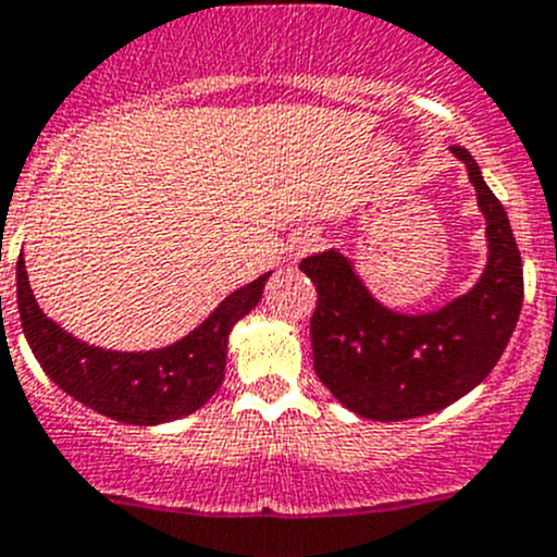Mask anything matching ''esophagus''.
Wrapping results in <instances>:
<instances>
[{
    "label": "esophagus",
    "mask_w": 557,
    "mask_h": 557,
    "mask_svg": "<svg viewBox=\"0 0 557 557\" xmlns=\"http://www.w3.org/2000/svg\"><path fill=\"white\" fill-rule=\"evenodd\" d=\"M318 243H320L318 234H312V232L298 234V237L293 239V253H295V257H306V253L318 248Z\"/></svg>",
    "instance_id": "34e87169"
}]
</instances>
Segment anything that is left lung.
<instances>
[{
    "label": "left lung",
    "instance_id": "obj_1",
    "mask_svg": "<svg viewBox=\"0 0 557 557\" xmlns=\"http://www.w3.org/2000/svg\"><path fill=\"white\" fill-rule=\"evenodd\" d=\"M453 154L467 165L488 234V264L467 295L408 318L372 298L339 251L300 262L318 289L314 372L367 420L400 422L447 408L486 379L517 329L524 278L511 223L472 154L461 146Z\"/></svg>",
    "mask_w": 557,
    "mask_h": 557
}]
</instances>
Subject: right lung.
Listing matches in <instances>:
<instances>
[{"label":"right lung","mask_w":557,"mask_h":557,"mask_svg":"<svg viewBox=\"0 0 557 557\" xmlns=\"http://www.w3.org/2000/svg\"><path fill=\"white\" fill-rule=\"evenodd\" d=\"M268 273L228 295L185 339L162 350L115 354L74 339L38 309L27 268L18 257L15 295L18 314L35 359L74 400L126 425H160L193 414L215 395L226 370L232 325L262 298Z\"/></svg>","instance_id":"1"}]
</instances>
